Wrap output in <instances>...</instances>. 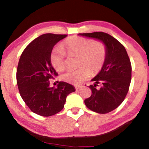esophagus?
Wrapping results in <instances>:
<instances>
[{
    "mask_svg": "<svg viewBox=\"0 0 149 149\" xmlns=\"http://www.w3.org/2000/svg\"><path fill=\"white\" fill-rule=\"evenodd\" d=\"M81 87H82L81 85H75V89H80V88H81Z\"/></svg>",
    "mask_w": 149,
    "mask_h": 149,
    "instance_id": "1",
    "label": "esophagus"
}]
</instances>
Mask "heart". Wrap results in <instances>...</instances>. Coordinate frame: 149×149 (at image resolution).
Listing matches in <instances>:
<instances>
[{"label":"heart","instance_id":"1","mask_svg":"<svg viewBox=\"0 0 149 149\" xmlns=\"http://www.w3.org/2000/svg\"><path fill=\"white\" fill-rule=\"evenodd\" d=\"M66 54L78 57L76 70H68L61 75V79L74 84H79L89 77L91 72L95 74L104 65L107 56V46L101 41H92L84 37L72 36L54 48L50 56L52 67L57 70H64L66 65Z\"/></svg>","mask_w":149,"mask_h":149}]
</instances>
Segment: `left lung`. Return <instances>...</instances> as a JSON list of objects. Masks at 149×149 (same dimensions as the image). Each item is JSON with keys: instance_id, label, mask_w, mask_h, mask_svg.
<instances>
[{"instance_id": "left-lung-1", "label": "left lung", "mask_w": 149, "mask_h": 149, "mask_svg": "<svg viewBox=\"0 0 149 149\" xmlns=\"http://www.w3.org/2000/svg\"><path fill=\"white\" fill-rule=\"evenodd\" d=\"M82 36L102 41L107 46V56L99 74L91 80V96L85 100L86 107L93 112L107 114L118 108L124 100L132 79V64L123 45L107 33H79ZM102 85L99 90L95 87Z\"/></svg>"}]
</instances>
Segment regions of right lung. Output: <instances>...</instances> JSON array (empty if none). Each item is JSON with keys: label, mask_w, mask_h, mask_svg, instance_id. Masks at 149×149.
Wrapping results in <instances>:
<instances>
[{"label": "right lung", "mask_w": 149, "mask_h": 149, "mask_svg": "<svg viewBox=\"0 0 149 149\" xmlns=\"http://www.w3.org/2000/svg\"><path fill=\"white\" fill-rule=\"evenodd\" d=\"M67 35L43 34L26 47L19 58L16 80L22 99L33 112L50 116L64 107L67 96L75 91L68 83L60 81L56 88L49 87V79L58 75L50 56L55 45Z\"/></svg>", "instance_id": "obj_1"}]
</instances>
